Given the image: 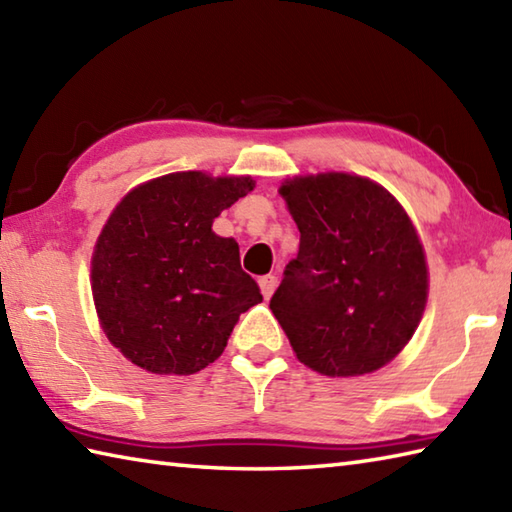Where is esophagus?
<instances>
[{
	"mask_svg": "<svg viewBox=\"0 0 512 512\" xmlns=\"http://www.w3.org/2000/svg\"><path fill=\"white\" fill-rule=\"evenodd\" d=\"M258 285H260V292H263V296L269 298V296L274 294V289H276V285H278V278H276V274L260 276V278H258Z\"/></svg>",
	"mask_w": 512,
	"mask_h": 512,
	"instance_id": "34e87169",
	"label": "esophagus"
}]
</instances>
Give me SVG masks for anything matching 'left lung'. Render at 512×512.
<instances>
[{
  "instance_id": "8db88e82",
  "label": "left lung",
  "mask_w": 512,
  "mask_h": 512,
  "mask_svg": "<svg viewBox=\"0 0 512 512\" xmlns=\"http://www.w3.org/2000/svg\"><path fill=\"white\" fill-rule=\"evenodd\" d=\"M301 231L269 301L296 359L323 376L381 370L426 312L430 274L417 227L379 182L345 171L278 187Z\"/></svg>"
}]
</instances>
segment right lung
Returning <instances> with one entry per match:
<instances>
[{"label":"right lung","instance_id":"obj_1","mask_svg":"<svg viewBox=\"0 0 512 512\" xmlns=\"http://www.w3.org/2000/svg\"><path fill=\"white\" fill-rule=\"evenodd\" d=\"M252 176L176 171L124 196L95 240L91 292L106 339L151 374H196L263 301L234 238L211 225L254 191Z\"/></svg>","mask_w":512,"mask_h":512}]
</instances>
